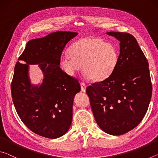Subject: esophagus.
<instances>
[{
  "label": "esophagus",
  "instance_id": "1",
  "mask_svg": "<svg viewBox=\"0 0 158 158\" xmlns=\"http://www.w3.org/2000/svg\"><path fill=\"white\" fill-rule=\"evenodd\" d=\"M80 85H81V89L82 92H85V88H86V84L84 82L80 83Z\"/></svg>",
  "mask_w": 158,
  "mask_h": 158
}]
</instances>
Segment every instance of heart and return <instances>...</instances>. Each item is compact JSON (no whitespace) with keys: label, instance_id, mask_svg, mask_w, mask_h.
I'll use <instances>...</instances> for the list:
<instances>
[{"label":"heart","instance_id":"heart-1","mask_svg":"<svg viewBox=\"0 0 158 158\" xmlns=\"http://www.w3.org/2000/svg\"><path fill=\"white\" fill-rule=\"evenodd\" d=\"M69 54L60 60L61 68L66 74L73 76L81 69L93 81L107 79L116 69L119 57L117 47L110 42L94 37H84L69 48Z\"/></svg>","mask_w":158,"mask_h":158}]
</instances>
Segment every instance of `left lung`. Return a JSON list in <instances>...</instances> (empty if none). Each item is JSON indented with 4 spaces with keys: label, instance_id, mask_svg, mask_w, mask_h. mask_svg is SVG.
Segmentation results:
<instances>
[{
    "label": "left lung",
    "instance_id": "1",
    "mask_svg": "<svg viewBox=\"0 0 158 158\" xmlns=\"http://www.w3.org/2000/svg\"><path fill=\"white\" fill-rule=\"evenodd\" d=\"M120 42L116 69L107 79L86 88L95 119L102 130L121 135L140 123L152 95L148 63L132 35L107 32Z\"/></svg>",
    "mask_w": 158,
    "mask_h": 158
}]
</instances>
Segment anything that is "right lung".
Returning <instances> with one entry per match:
<instances>
[{"instance_id": "obj_1", "label": "right lung", "mask_w": 158, "mask_h": 158, "mask_svg": "<svg viewBox=\"0 0 158 158\" xmlns=\"http://www.w3.org/2000/svg\"><path fill=\"white\" fill-rule=\"evenodd\" d=\"M74 32L57 31L26 44L15 67L11 93L19 116L32 132L56 139L68 132L73 119V100L81 87L74 77L60 68L66 44ZM39 64L44 74L40 85L30 84L28 65Z\"/></svg>"}]
</instances>
